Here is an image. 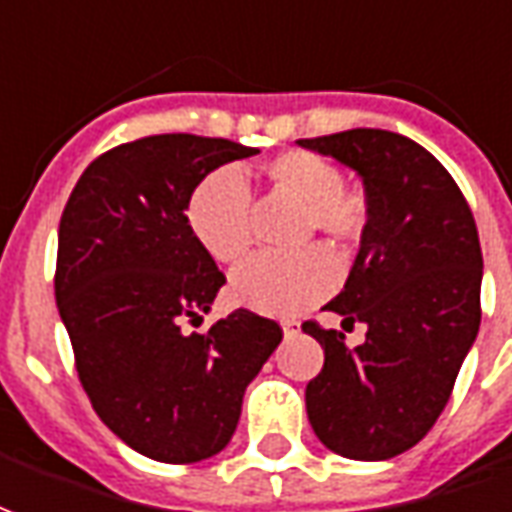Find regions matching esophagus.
<instances>
[{
  "label": "esophagus",
  "instance_id": "1",
  "mask_svg": "<svg viewBox=\"0 0 512 512\" xmlns=\"http://www.w3.org/2000/svg\"><path fill=\"white\" fill-rule=\"evenodd\" d=\"M281 329H284V337H292V334L298 331V323H295V320H284Z\"/></svg>",
  "mask_w": 512,
  "mask_h": 512
}]
</instances>
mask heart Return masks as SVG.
<instances>
[{
    "label": "heart",
    "mask_w": 512,
    "mask_h": 512,
    "mask_svg": "<svg viewBox=\"0 0 512 512\" xmlns=\"http://www.w3.org/2000/svg\"><path fill=\"white\" fill-rule=\"evenodd\" d=\"M270 189L303 206L301 236L320 231L348 248L368 225V200L345 189L343 172L315 153H284L264 164ZM186 222L214 262L234 267L253 248L248 183L234 169H217L197 183L186 203ZM340 281V264L323 245L295 256H256L231 278L236 303L262 315L292 317L326 298Z\"/></svg>",
    "instance_id": "obj_1"
}]
</instances>
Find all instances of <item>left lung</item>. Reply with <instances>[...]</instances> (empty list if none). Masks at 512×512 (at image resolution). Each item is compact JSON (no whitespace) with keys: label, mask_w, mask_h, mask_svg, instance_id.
Returning <instances> with one entry per match:
<instances>
[{"label":"left lung","mask_w":512,"mask_h":512,"mask_svg":"<svg viewBox=\"0 0 512 512\" xmlns=\"http://www.w3.org/2000/svg\"><path fill=\"white\" fill-rule=\"evenodd\" d=\"M301 147L362 178L368 225L343 292L323 309L365 323V343L306 320L323 370L306 384L320 443L348 460H390L435 426L479 331L482 248L460 186L401 133L354 128Z\"/></svg>","instance_id":"obj_1"}]
</instances>
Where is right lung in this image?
<instances>
[{
    "label": "right lung",
    "instance_id": "add662e5",
    "mask_svg": "<svg viewBox=\"0 0 512 512\" xmlns=\"http://www.w3.org/2000/svg\"><path fill=\"white\" fill-rule=\"evenodd\" d=\"M259 150L161 133L94 158L58 228L55 301L102 424L150 460L200 463L228 446L242 396L281 343L276 320L236 309L209 331L225 276L186 203L209 172Z\"/></svg>",
    "mask_w": 512,
    "mask_h": 512
}]
</instances>
